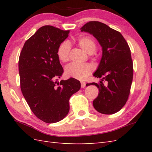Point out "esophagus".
Masks as SVG:
<instances>
[{
	"label": "esophagus",
	"instance_id": "esophagus-1",
	"mask_svg": "<svg viewBox=\"0 0 152 152\" xmlns=\"http://www.w3.org/2000/svg\"><path fill=\"white\" fill-rule=\"evenodd\" d=\"M86 84V83L85 82H81V87H82V88H85Z\"/></svg>",
	"mask_w": 152,
	"mask_h": 152
}]
</instances>
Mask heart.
Wrapping results in <instances>:
<instances>
[{
    "label": "heart",
    "instance_id": "1",
    "mask_svg": "<svg viewBox=\"0 0 152 152\" xmlns=\"http://www.w3.org/2000/svg\"><path fill=\"white\" fill-rule=\"evenodd\" d=\"M78 46L88 54H93L96 49V42L91 37L84 36L78 40ZM70 46L69 42H63L57 49V56L63 62H67L70 59ZM93 70V66L91 64H77L72 63L66 68V73L69 76L77 80L86 79Z\"/></svg>",
    "mask_w": 152,
    "mask_h": 152
}]
</instances>
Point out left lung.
Wrapping results in <instances>:
<instances>
[{
	"instance_id": "left-lung-1",
	"label": "left lung",
	"mask_w": 152,
	"mask_h": 152,
	"mask_svg": "<svg viewBox=\"0 0 152 152\" xmlns=\"http://www.w3.org/2000/svg\"><path fill=\"white\" fill-rule=\"evenodd\" d=\"M80 30L92 34L102 47L101 61L93 74L101 81L86 84L99 88L93 107L101 114H115L124 107L130 93L133 76L130 48L119 32L101 22L89 21Z\"/></svg>"
}]
</instances>
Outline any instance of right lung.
I'll return each instance as SVG.
<instances>
[{
    "mask_svg": "<svg viewBox=\"0 0 152 152\" xmlns=\"http://www.w3.org/2000/svg\"><path fill=\"white\" fill-rule=\"evenodd\" d=\"M69 33L50 25L42 27L25 42L19 56L23 95L34 114L48 124L66 117L70 96L81 88L73 78L56 81L64 72L57 49Z\"/></svg>",
    "mask_w": 152,
    "mask_h": 152,
    "instance_id": "add662e5",
    "label": "right lung"
}]
</instances>
